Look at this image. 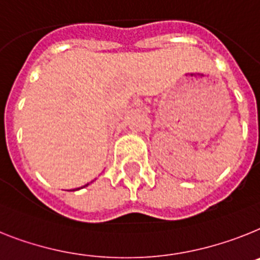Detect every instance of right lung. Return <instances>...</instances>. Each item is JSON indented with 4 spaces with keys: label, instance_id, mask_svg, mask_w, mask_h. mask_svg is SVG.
I'll return each instance as SVG.
<instances>
[{
    "label": "right lung",
    "instance_id": "1",
    "mask_svg": "<svg viewBox=\"0 0 260 260\" xmlns=\"http://www.w3.org/2000/svg\"><path fill=\"white\" fill-rule=\"evenodd\" d=\"M87 185H88V184H87ZM87 185H86V186H87Z\"/></svg>",
    "mask_w": 260,
    "mask_h": 260
}]
</instances>
